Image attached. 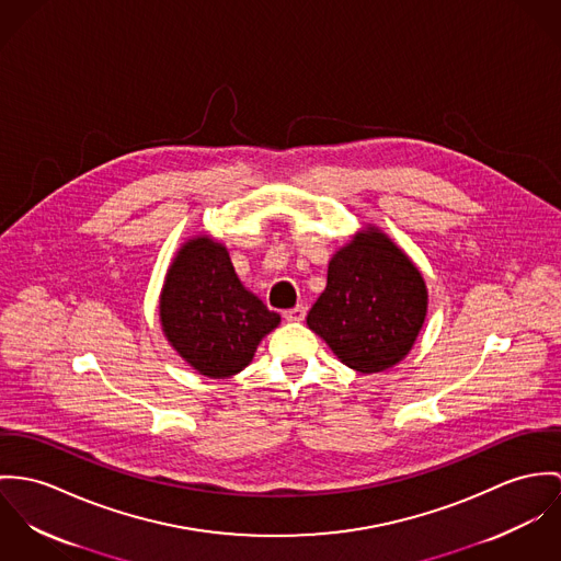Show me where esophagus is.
Returning <instances> with one entry per match:
<instances>
[{
	"mask_svg": "<svg viewBox=\"0 0 561 561\" xmlns=\"http://www.w3.org/2000/svg\"><path fill=\"white\" fill-rule=\"evenodd\" d=\"M288 322H301L306 318V308L304 306H295L293 310H286L282 313Z\"/></svg>",
	"mask_w": 561,
	"mask_h": 561,
	"instance_id": "esophagus-1",
	"label": "esophagus"
}]
</instances>
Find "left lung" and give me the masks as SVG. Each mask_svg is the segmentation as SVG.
<instances>
[{
	"label": "left lung",
	"instance_id": "obj_1",
	"mask_svg": "<svg viewBox=\"0 0 561 561\" xmlns=\"http://www.w3.org/2000/svg\"><path fill=\"white\" fill-rule=\"evenodd\" d=\"M426 284L417 266L382 232L370 230L337 251L308 327L357 373L396 366L426 318Z\"/></svg>",
	"mask_w": 561,
	"mask_h": 561
}]
</instances>
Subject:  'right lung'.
<instances>
[{
    "instance_id": "add662e5",
    "label": "right lung",
    "mask_w": 561,
    "mask_h": 561,
    "mask_svg": "<svg viewBox=\"0 0 561 561\" xmlns=\"http://www.w3.org/2000/svg\"><path fill=\"white\" fill-rule=\"evenodd\" d=\"M161 324L197 373L226 378L250 366L279 313L243 288L224 245L199 237L179 251L165 277Z\"/></svg>"
}]
</instances>
